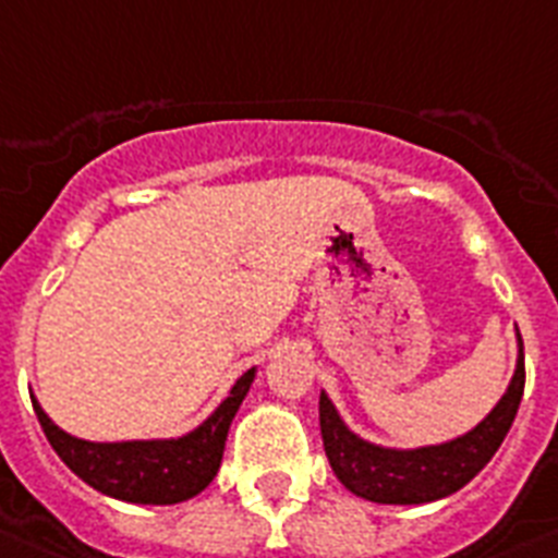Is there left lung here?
I'll use <instances>...</instances> for the list:
<instances>
[{
	"label": "left lung",
	"instance_id": "left-lung-1",
	"mask_svg": "<svg viewBox=\"0 0 558 558\" xmlns=\"http://www.w3.org/2000/svg\"><path fill=\"white\" fill-rule=\"evenodd\" d=\"M517 371L494 411L468 434L422 448H385L344 425L330 396L319 393V427L336 478L359 499L376 505H425L464 487L508 436L524 393V348L517 330Z\"/></svg>",
	"mask_w": 558,
	"mask_h": 558
}]
</instances>
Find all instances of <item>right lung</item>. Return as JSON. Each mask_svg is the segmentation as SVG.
I'll list each match as a JSON object with an SVG mask.
<instances>
[{
  "label": "right lung",
  "instance_id": "add662e5",
  "mask_svg": "<svg viewBox=\"0 0 558 558\" xmlns=\"http://www.w3.org/2000/svg\"><path fill=\"white\" fill-rule=\"evenodd\" d=\"M253 379H256V367L233 381L230 393L202 425L170 439H80L62 430L41 411L36 396L31 399L50 448L94 490L133 505H179L202 494L219 473L230 422L236 416L239 404L245 402Z\"/></svg>",
  "mask_w": 558,
  "mask_h": 558
}]
</instances>
